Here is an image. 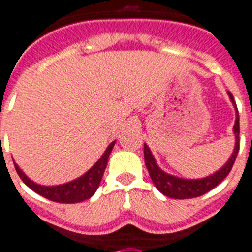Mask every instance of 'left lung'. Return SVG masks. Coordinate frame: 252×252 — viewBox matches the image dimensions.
<instances>
[{"instance_id": "1", "label": "left lung", "mask_w": 252, "mask_h": 252, "mask_svg": "<svg viewBox=\"0 0 252 252\" xmlns=\"http://www.w3.org/2000/svg\"><path fill=\"white\" fill-rule=\"evenodd\" d=\"M230 100L233 103L234 108H235V124H234L233 132L235 134V147L231 153V156L227 160V162L218 169L217 172H214L210 176H206L203 178H181L177 176H173L169 173L164 172L162 169L157 165L156 158L152 155L151 149L147 144H144V158H145V165H147L148 172L151 176L152 181L155 184L157 189L160 190L161 193L166 197L176 199H188L194 198V197H199V195L205 194L209 190L213 188H216L218 184L223 181L224 178L227 177V174L230 173L231 168H233L235 158L238 156L239 152V115H238V108L235 101H234V96L231 92H227Z\"/></svg>"}]
</instances>
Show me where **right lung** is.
<instances>
[{"instance_id":"right-lung-1","label":"right lung","mask_w":252,"mask_h":252,"mask_svg":"<svg viewBox=\"0 0 252 252\" xmlns=\"http://www.w3.org/2000/svg\"><path fill=\"white\" fill-rule=\"evenodd\" d=\"M116 141H112L109 144L108 148L105 149L103 156L96 161L95 165L92 166L90 170L84 173L83 176H80L76 180H72L70 182L62 184V185H55V186H45L39 185L36 182L32 181L30 178L25 174L19 166L14 162L15 170L18 173V176L21 180L26 184L32 190H34L35 193H38L42 197L54 201V202L59 203H78L83 202L86 199L91 198L92 195L95 194V191L97 190L99 185H100L101 177L104 174L105 166L108 162V157L111 155V152L113 149Z\"/></svg>"}]
</instances>
